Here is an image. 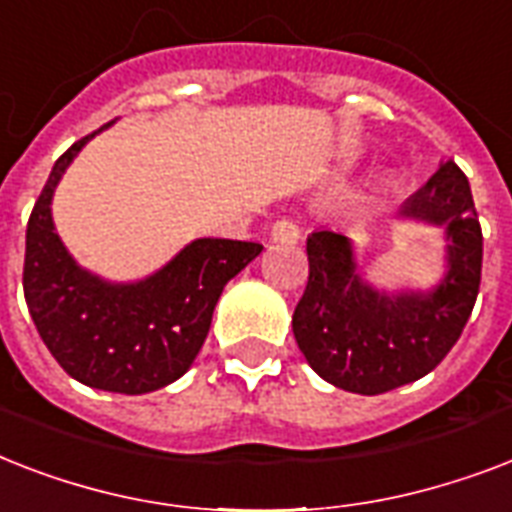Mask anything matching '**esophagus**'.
<instances>
[{"label": "esophagus", "mask_w": 512, "mask_h": 512, "mask_svg": "<svg viewBox=\"0 0 512 512\" xmlns=\"http://www.w3.org/2000/svg\"><path fill=\"white\" fill-rule=\"evenodd\" d=\"M271 239L279 241V244H297V239H300V228H297V223L287 220V217H281V220H276V223L271 225Z\"/></svg>", "instance_id": "obj_1"}]
</instances>
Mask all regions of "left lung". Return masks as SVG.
Listing matches in <instances>:
<instances>
[{
	"instance_id": "left-lung-1",
	"label": "left lung",
	"mask_w": 512,
	"mask_h": 512,
	"mask_svg": "<svg viewBox=\"0 0 512 512\" xmlns=\"http://www.w3.org/2000/svg\"><path fill=\"white\" fill-rule=\"evenodd\" d=\"M401 215L446 231V276L433 292L385 295L369 287L342 233L316 231L305 247L308 284L292 316L295 340L313 372L361 396L433 372L460 340L481 287L484 236L457 164H441Z\"/></svg>"
}]
</instances>
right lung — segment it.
<instances>
[{
	"instance_id": "1",
	"label": "right lung",
	"mask_w": 512,
	"mask_h": 512,
	"mask_svg": "<svg viewBox=\"0 0 512 512\" xmlns=\"http://www.w3.org/2000/svg\"><path fill=\"white\" fill-rule=\"evenodd\" d=\"M98 132L60 156L31 209L23 295L36 332L74 380L140 396L188 372L207 340L223 287L263 252V244L196 239L138 284H111L79 268L55 233L50 204L68 164Z\"/></svg>"
}]
</instances>
